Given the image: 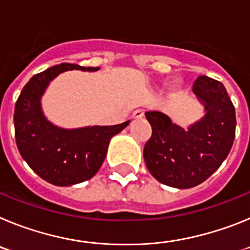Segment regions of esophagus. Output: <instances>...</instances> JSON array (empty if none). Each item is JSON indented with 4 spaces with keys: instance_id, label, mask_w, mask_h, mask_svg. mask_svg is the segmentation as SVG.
<instances>
[{
    "instance_id": "1",
    "label": "esophagus",
    "mask_w": 250,
    "mask_h": 250,
    "mask_svg": "<svg viewBox=\"0 0 250 250\" xmlns=\"http://www.w3.org/2000/svg\"><path fill=\"white\" fill-rule=\"evenodd\" d=\"M132 116L135 119H139V118H143L144 116V110L143 109H138L134 111V114H132Z\"/></svg>"
}]
</instances>
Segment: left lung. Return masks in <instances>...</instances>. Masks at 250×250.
Returning <instances> with one entry per match:
<instances>
[{
    "label": "left lung",
    "mask_w": 250,
    "mask_h": 250,
    "mask_svg": "<svg viewBox=\"0 0 250 250\" xmlns=\"http://www.w3.org/2000/svg\"><path fill=\"white\" fill-rule=\"evenodd\" d=\"M193 91L205 115L188 130L163 112H145L152 127L144 146L145 164L158 182L178 189L205 182L228 156L235 138V109L224 85L203 75Z\"/></svg>",
    "instance_id": "8db88e82"
}]
</instances>
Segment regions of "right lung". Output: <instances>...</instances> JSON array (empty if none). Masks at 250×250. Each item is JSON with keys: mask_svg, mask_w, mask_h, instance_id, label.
<instances>
[{"mask_svg": "<svg viewBox=\"0 0 250 250\" xmlns=\"http://www.w3.org/2000/svg\"><path fill=\"white\" fill-rule=\"evenodd\" d=\"M76 63H60L30 79L15 105L13 123L19 151L28 167L50 184L70 187L91 179L105 160L111 138L129 125L62 129L47 120L41 96L51 80L63 71H98Z\"/></svg>", "mask_w": 250, "mask_h": 250, "instance_id": "right-lung-1", "label": "right lung"}]
</instances>
